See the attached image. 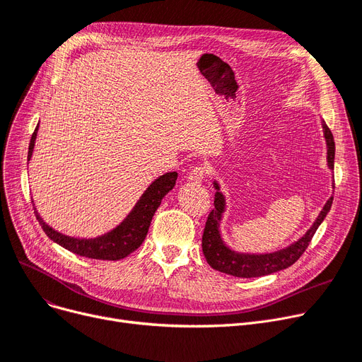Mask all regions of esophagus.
Here are the masks:
<instances>
[{
    "mask_svg": "<svg viewBox=\"0 0 362 362\" xmlns=\"http://www.w3.org/2000/svg\"><path fill=\"white\" fill-rule=\"evenodd\" d=\"M207 173H209V168H207L206 164L195 165V167L189 171V175H187V179H189V180L194 182V183H199V182L204 180V177L207 176Z\"/></svg>",
    "mask_w": 362,
    "mask_h": 362,
    "instance_id": "1",
    "label": "esophagus"
}]
</instances>
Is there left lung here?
<instances>
[{
  "label": "left lung",
  "mask_w": 362,
  "mask_h": 362,
  "mask_svg": "<svg viewBox=\"0 0 362 362\" xmlns=\"http://www.w3.org/2000/svg\"><path fill=\"white\" fill-rule=\"evenodd\" d=\"M324 137L327 142V163L328 167L334 170V139L332 130L327 127V124L322 122ZM214 209L210 211L206 228L202 233V253L207 259V263L213 269L223 272L232 276L238 278H256L264 276L282 269H287L288 266L296 263L300 257L305 250L308 248L313 235H315L318 226L322 223L327 213L332 209L333 197H329L322 207L320 216L317 217L313 225L308 229L300 240L290 244L288 247L274 251V253H264V255H248V253H238V251L230 250L222 240L220 235V222H222V214L225 211V197L220 192L218 183L214 182Z\"/></svg>",
  "instance_id": "8db88e82"
}]
</instances>
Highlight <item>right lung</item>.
<instances>
[{
    "mask_svg": "<svg viewBox=\"0 0 362 362\" xmlns=\"http://www.w3.org/2000/svg\"><path fill=\"white\" fill-rule=\"evenodd\" d=\"M37 132L33 133L28 151V161L33 156ZM177 180V173L171 171L165 173V175L160 176L156 180H153L145 194L140 197L134 209L130 211V214L125 217L122 222L107 232L102 237L98 238H74L68 237V235L60 233L54 230L52 226L47 225L44 220L40 217L38 211L34 209L37 220L40 222L42 230L45 232L47 237L62 245L64 248L72 251V253L88 257V259H99V260H119L127 257L134 250H137L146 238V233L149 230V225L152 222V217L160 207L161 199L175 187Z\"/></svg>",
    "mask_w": 362,
    "mask_h": 362,
    "instance_id": "obj_1",
    "label": "right lung"
}]
</instances>
